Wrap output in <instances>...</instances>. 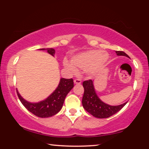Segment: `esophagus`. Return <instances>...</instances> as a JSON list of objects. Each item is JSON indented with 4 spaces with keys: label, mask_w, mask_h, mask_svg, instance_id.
<instances>
[{
    "label": "esophagus",
    "mask_w": 149,
    "mask_h": 149,
    "mask_svg": "<svg viewBox=\"0 0 149 149\" xmlns=\"http://www.w3.org/2000/svg\"><path fill=\"white\" fill-rule=\"evenodd\" d=\"M74 83L75 84H81V79H76L74 80Z\"/></svg>",
    "instance_id": "1"
}]
</instances>
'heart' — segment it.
Returning <instances> with one entry per match:
<instances>
[{"label": "heart", "instance_id": "b5f03b06", "mask_svg": "<svg viewBox=\"0 0 149 149\" xmlns=\"http://www.w3.org/2000/svg\"><path fill=\"white\" fill-rule=\"evenodd\" d=\"M109 56L100 50H89L73 56L72 60H63V66L72 74H76L77 69L85 70L87 74L95 75L104 68Z\"/></svg>", "mask_w": 149, "mask_h": 149}]
</instances>
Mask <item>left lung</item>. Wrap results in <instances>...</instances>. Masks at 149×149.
<instances>
[{
	"label": "left lung",
	"instance_id": "left-lung-1",
	"mask_svg": "<svg viewBox=\"0 0 149 149\" xmlns=\"http://www.w3.org/2000/svg\"><path fill=\"white\" fill-rule=\"evenodd\" d=\"M116 54L119 56H122L130 58L123 52L118 51L116 52ZM83 86L84 87V94L82 99L83 107L85 110L95 117L103 119L111 117L119 112L127 102L117 106H111L104 103L99 98L95 93L93 81L92 80L83 81Z\"/></svg>",
	"mask_w": 149,
	"mask_h": 149
}]
</instances>
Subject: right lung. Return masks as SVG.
I'll return each mask as SVG.
<instances>
[{
    "instance_id": "obj_1",
    "label": "right lung",
    "mask_w": 149,
    "mask_h": 149,
    "mask_svg": "<svg viewBox=\"0 0 149 149\" xmlns=\"http://www.w3.org/2000/svg\"><path fill=\"white\" fill-rule=\"evenodd\" d=\"M40 50H46L48 54L54 56L55 51L53 48L39 49ZM74 87L73 79L61 78L58 86L52 94L44 100L38 102H30L24 99L17 90V93L19 100L28 111L31 112L38 117L46 118L52 117L62 109L65 97Z\"/></svg>"
}]
</instances>
